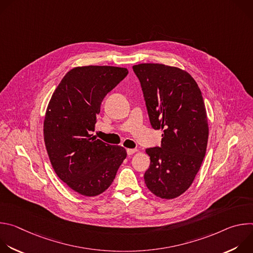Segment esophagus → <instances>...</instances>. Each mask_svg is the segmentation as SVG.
I'll return each instance as SVG.
<instances>
[{
  "label": "esophagus",
  "instance_id": "esophagus-1",
  "mask_svg": "<svg viewBox=\"0 0 253 253\" xmlns=\"http://www.w3.org/2000/svg\"><path fill=\"white\" fill-rule=\"evenodd\" d=\"M136 152H137L136 149H127V154L128 155H132V154H134Z\"/></svg>",
  "mask_w": 253,
  "mask_h": 253
}]
</instances>
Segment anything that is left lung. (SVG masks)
<instances>
[{
	"label": "left lung",
	"instance_id": "8db88e82",
	"mask_svg": "<svg viewBox=\"0 0 253 253\" xmlns=\"http://www.w3.org/2000/svg\"><path fill=\"white\" fill-rule=\"evenodd\" d=\"M146 102L150 123L162 131L161 147L147 148V188L157 197L173 199L193 183L206 153L207 113L201 91L186 71L164 64L133 66Z\"/></svg>",
	"mask_w": 253,
	"mask_h": 253
}]
</instances>
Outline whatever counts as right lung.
<instances>
[{"label": "right lung", "instance_id": "obj_1", "mask_svg": "<svg viewBox=\"0 0 253 253\" xmlns=\"http://www.w3.org/2000/svg\"><path fill=\"white\" fill-rule=\"evenodd\" d=\"M128 74L126 68L82 66L71 69L54 91L44 119L50 162L71 189L97 196L109 188L127 156L124 147L93 136L104 97Z\"/></svg>", "mask_w": 253, "mask_h": 253}]
</instances>
